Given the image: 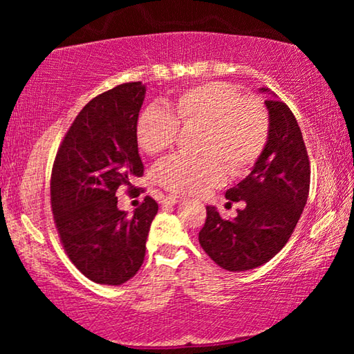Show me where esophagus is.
Returning a JSON list of instances; mask_svg holds the SVG:
<instances>
[{"label":"esophagus","instance_id":"1","mask_svg":"<svg viewBox=\"0 0 354 354\" xmlns=\"http://www.w3.org/2000/svg\"><path fill=\"white\" fill-rule=\"evenodd\" d=\"M181 200H183L181 196H178V195H170V196H167V198H165V203H169V205H176V203H179Z\"/></svg>","mask_w":354,"mask_h":354}]
</instances>
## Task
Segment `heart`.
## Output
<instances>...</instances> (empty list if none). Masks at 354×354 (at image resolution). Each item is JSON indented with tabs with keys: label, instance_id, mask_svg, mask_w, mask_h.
Returning a JSON list of instances; mask_svg holds the SVG:
<instances>
[{
	"label": "heart",
	"instance_id": "1",
	"mask_svg": "<svg viewBox=\"0 0 354 354\" xmlns=\"http://www.w3.org/2000/svg\"><path fill=\"white\" fill-rule=\"evenodd\" d=\"M171 112L149 106L136 123L139 147L159 156L175 145L183 128H200V158L173 156L156 169L158 183L173 194L201 195L223 183L226 169L243 175L261 158L268 142L267 112L256 100L243 98L226 82H201L179 92Z\"/></svg>",
	"mask_w": 354,
	"mask_h": 354
}]
</instances>
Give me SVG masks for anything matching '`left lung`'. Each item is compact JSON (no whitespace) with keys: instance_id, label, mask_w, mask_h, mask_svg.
<instances>
[{"instance_id":"8db88e82","label":"left lung","mask_w":354,"mask_h":354,"mask_svg":"<svg viewBox=\"0 0 354 354\" xmlns=\"http://www.w3.org/2000/svg\"><path fill=\"white\" fill-rule=\"evenodd\" d=\"M266 106L270 120L267 147L250 175L225 195L230 201H245V207L234 220H225L207 206L198 234L207 256L230 272L251 270L278 254L309 195L310 165L297 118L277 98L267 100Z\"/></svg>"}]
</instances>
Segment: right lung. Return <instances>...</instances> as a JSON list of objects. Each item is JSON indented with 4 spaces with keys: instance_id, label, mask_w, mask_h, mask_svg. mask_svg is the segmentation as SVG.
<instances>
[{
    "instance_id": "obj_1",
    "label": "right lung",
    "mask_w": 354,
    "mask_h": 354,
    "mask_svg": "<svg viewBox=\"0 0 354 354\" xmlns=\"http://www.w3.org/2000/svg\"><path fill=\"white\" fill-rule=\"evenodd\" d=\"M145 98L140 81L124 82L82 107L59 145L51 170V209L70 261L93 283L120 286L139 272L158 203L145 196L133 215L117 190L133 196L143 175L136 123Z\"/></svg>"
}]
</instances>
